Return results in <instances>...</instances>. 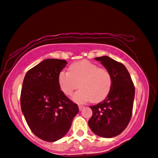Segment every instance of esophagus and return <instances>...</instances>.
Returning a JSON list of instances; mask_svg holds the SVG:
<instances>
[{
	"instance_id": "obj_1",
	"label": "esophagus",
	"mask_w": 158,
	"mask_h": 158,
	"mask_svg": "<svg viewBox=\"0 0 158 158\" xmlns=\"http://www.w3.org/2000/svg\"><path fill=\"white\" fill-rule=\"evenodd\" d=\"M78 106H79V109L80 111L82 110V109L84 108V106H83V105H78Z\"/></svg>"
}]
</instances>
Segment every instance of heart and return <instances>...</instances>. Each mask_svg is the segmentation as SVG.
Masks as SVG:
<instances>
[{"mask_svg": "<svg viewBox=\"0 0 158 158\" xmlns=\"http://www.w3.org/2000/svg\"><path fill=\"white\" fill-rule=\"evenodd\" d=\"M69 73L62 71L58 75V84L64 94L70 96L74 90L81 89L73 95V100L81 103L90 100L99 102L103 100L110 92L112 78L111 73L105 68L87 60L74 63L69 67Z\"/></svg>", "mask_w": 158, "mask_h": 158, "instance_id": "obj_1", "label": "heart"}]
</instances>
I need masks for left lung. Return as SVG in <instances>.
I'll use <instances>...</instances> for the list:
<instances>
[{
  "mask_svg": "<svg viewBox=\"0 0 158 158\" xmlns=\"http://www.w3.org/2000/svg\"><path fill=\"white\" fill-rule=\"evenodd\" d=\"M111 73L110 92L102 102L90 106L93 116L89 126L100 137L111 138L127 127L132 114L135 89L127 68L122 63L106 56L95 58Z\"/></svg>",
  "mask_w": 158,
  "mask_h": 158,
  "instance_id": "1",
  "label": "left lung"
}]
</instances>
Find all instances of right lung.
Segmentation results:
<instances>
[{
  "mask_svg": "<svg viewBox=\"0 0 158 158\" xmlns=\"http://www.w3.org/2000/svg\"><path fill=\"white\" fill-rule=\"evenodd\" d=\"M65 60L49 58L27 72L21 92V107L28 127L41 139L53 142L69 130L79 107L60 90L58 75Z\"/></svg>",
  "mask_w": 158,
  "mask_h": 158,
  "instance_id": "right-lung-1",
  "label": "right lung"
}]
</instances>
